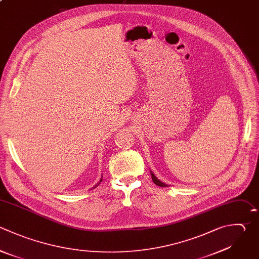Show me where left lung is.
Instances as JSON below:
<instances>
[{
    "label": "left lung",
    "instance_id": "1",
    "mask_svg": "<svg viewBox=\"0 0 259 259\" xmlns=\"http://www.w3.org/2000/svg\"><path fill=\"white\" fill-rule=\"evenodd\" d=\"M151 175H152V179H153V181H154V183H155L156 185H159V186H161V187H166V186H168L166 183H163L162 181H160V180L155 176L154 173L151 172Z\"/></svg>",
    "mask_w": 259,
    "mask_h": 259
}]
</instances>
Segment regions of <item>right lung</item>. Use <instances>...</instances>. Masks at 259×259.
Wrapping results in <instances>:
<instances>
[{"mask_svg": "<svg viewBox=\"0 0 259 259\" xmlns=\"http://www.w3.org/2000/svg\"><path fill=\"white\" fill-rule=\"evenodd\" d=\"M101 181H102V177H101V179H100V181H99V182H98V183H97V184H96V185H95V186H94V187H93V188H95V187H96V186H98V185H99V184H100V182H101Z\"/></svg>", "mask_w": 259, "mask_h": 259, "instance_id": "right-lung-1", "label": "right lung"}]
</instances>
